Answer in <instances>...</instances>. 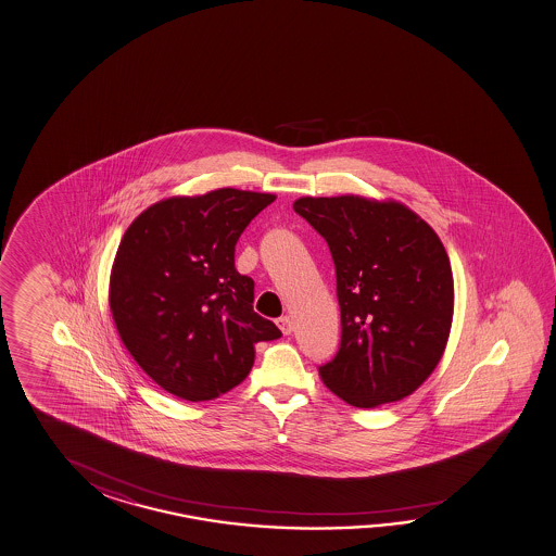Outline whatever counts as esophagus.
<instances>
[{
	"mask_svg": "<svg viewBox=\"0 0 556 556\" xmlns=\"http://www.w3.org/2000/svg\"><path fill=\"white\" fill-rule=\"evenodd\" d=\"M277 326H279V330H281V332H283L285 336L291 334L294 328L293 318L287 315L281 316V318L277 320Z\"/></svg>",
	"mask_w": 556,
	"mask_h": 556,
	"instance_id": "esophagus-1",
	"label": "esophagus"
}]
</instances>
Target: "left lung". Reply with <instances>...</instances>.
<instances>
[{
  "mask_svg": "<svg viewBox=\"0 0 556 556\" xmlns=\"http://www.w3.org/2000/svg\"><path fill=\"white\" fill-rule=\"evenodd\" d=\"M294 212L336 265L342 342L318 367L348 405L374 409L427 381L451 336L454 279L437 231L397 200L303 197Z\"/></svg>",
  "mask_w": 556,
  "mask_h": 556,
  "instance_id": "obj_1",
  "label": "left lung"
}]
</instances>
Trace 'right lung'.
<instances>
[{
    "instance_id": "add662e5",
    "label": "right lung",
    "mask_w": 556,
    "mask_h": 556,
    "mask_svg": "<svg viewBox=\"0 0 556 556\" xmlns=\"http://www.w3.org/2000/svg\"><path fill=\"white\" fill-rule=\"evenodd\" d=\"M275 194L218 189L170 197L129 224L110 275V311L127 352L159 388L208 401L252 371L255 344L281 336L253 311L236 243Z\"/></svg>"
}]
</instances>
